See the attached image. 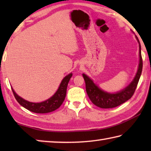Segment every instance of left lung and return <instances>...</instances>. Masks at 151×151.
Segmentation results:
<instances>
[{"label":"left lung","mask_w":151,"mask_h":151,"mask_svg":"<svg viewBox=\"0 0 151 151\" xmlns=\"http://www.w3.org/2000/svg\"><path fill=\"white\" fill-rule=\"evenodd\" d=\"M136 37L139 45V64L136 75L131 83L124 89L115 93H110L99 88L92 79L83 74L86 84V91L88 96L94 104L102 109H111L118 106L129 100L133 95L139 83L142 69V60L141 57V47L139 39Z\"/></svg>","instance_id":"1"}]
</instances>
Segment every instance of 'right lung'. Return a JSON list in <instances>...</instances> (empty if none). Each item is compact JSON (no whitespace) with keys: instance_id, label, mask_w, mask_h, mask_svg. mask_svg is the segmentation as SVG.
<instances>
[{"instance_id":"add662e5","label":"right lung","mask_w":151,"mask_h":151,"mask_svg":"<svg viewBox=\"0 0 151 151\" xmlns=\"http://www.w3.org/2000/svg\"><path fill=\"white\" fill-rule=\"evenodd\" d=\"M72 76L73 73L66 75L61 81L57 92L50 98L41 103H32L28 101L18 95L12 88V91L18 103L25 109L35 113H48L57 110L63 104L66 96L68 83Z\"/></svg>"}]
</instances>
